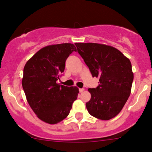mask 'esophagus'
<instances>
[{
	"label": "esophagus",
	"mask_w": 152,
	"mask_h": 152,
	"mask_svg": "<svg viewBox=\"0 0 152 152\" xmlns=\"http://www.w3.org/2000/svg\"><path fill=\"white\" fill-rule=\"evenodd\" d=\"M84 91V88H79V92L80 93H82V92Z\"/></svg>",
	"instance_id": "obj_1"
}]
</instances>
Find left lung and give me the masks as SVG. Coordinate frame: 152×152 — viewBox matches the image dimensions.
I'll return each mask as SVG.
<instances>
[{"label": "left lung", "mask_w": 152, "mask_h": 152, "mask_svg": "<svg viewBox=\"0 0 152 152\" xmlns=\"http://www.w3.org/2000/svg\"><path fill=\"white\" fill-rule=\"evenodd\" d=\"M77 50L99 86L88 88L91 97L86 104L88 113L102 120L115 117L131 94L134 74L132 64L120 50L94 43H75Z\"/></svg>", "instance_id": "1"}]
</instances>
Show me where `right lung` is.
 <instances>
[{"instance_id": "add662e5", "label": "right lung", "mask_w": 152, "mask_h": 152, "mask_svg": "<svg viewBox=\"0 0 152 152\" xmlns=\"http://www.w3.org/2000/svg\"><path fill=\"white\" fill-rule=\"evenodd\" d=\"M73 51L76 48L72 43L43 47L24 66L22 86L27 102L38 118L50 124L67 117L79 92L76 86L56 83Z\"/></svg>"}]
</instances>
